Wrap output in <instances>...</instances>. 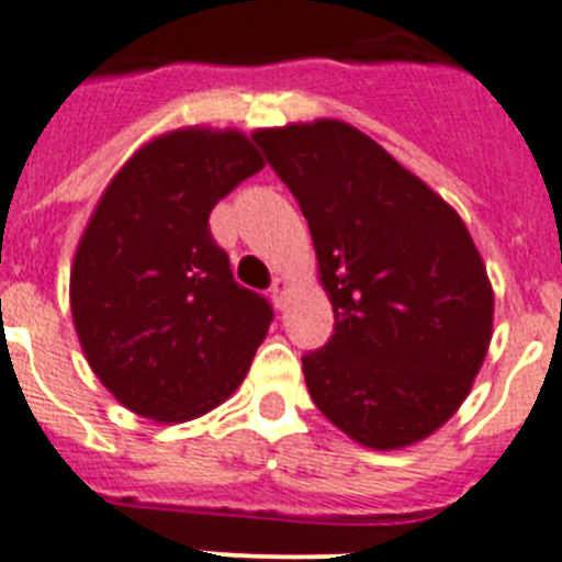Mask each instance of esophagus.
Segmentation results:
<instances>
[{
    "label": "esophagus",
    "instance_id": "34e87169",
    "mask_svg": "<svg viewBox=\"0 0 562 562\" xmlns=\"http://www.w3.org/2000/svg\"><path fill=\"white\" fill-rule=\"evenodd\" d=\"M270 292H272V301H276L278 310H284V297H286V292H290V281H286V278H276Z\"/></svg>",
    "mask_w": 562,
    "mask_h": 562
}]
</instances>
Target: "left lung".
<instances>
[{"label": "left lung", "instance_id": "obj_1", "mask_svg": "<svg viewBox=\"0 0 562 562\" xmlns=\"http://www.w3.org/2000/svg\"><path fill=\"white\" fill-rule=\"evenodd\" d=\"M252 140L310 222L335 312L304 357L321 414L362 448L428 439L467 400L493 337V284L459 213L342 121L258 128Z\"/></svg>", "mask_w": 562, "mask_h": 562}]
</instances>
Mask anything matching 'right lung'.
I'll list each match as a JSON object with an SVG mask.
<instances>
[{
	"label": "right lung",
	"mask_w": 562,
	"mask_h": 562,
	"mask_svg": "<svg viewBox=\"0 0 562 562\" xmlns=\"http://www.w3.org/2000/svg\"><path fill=\"white\" fill-rule=\"evenodd\" d=\"M265 168L247 134H160L114 173L69 272L78 340L103 389L137 416L196 419L241 385L272 306L233 281L211 211Z\"/></svg>",
	"instance_id": "add662e5"
}]
</instances>
